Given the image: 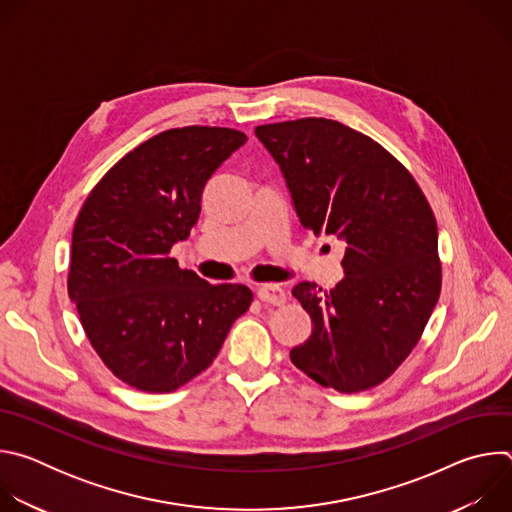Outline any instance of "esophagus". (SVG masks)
I'll return each instance as SVG.
<instances>
[{"label": "esophagus", "instance_id": "obj_1", "mask_svg": "<svg viewBox=\"0 0 512 512\" xmlns=\"http://www.w3.org/2000/svg\"><path fill=\"white\" fill-rule=\"evenodd\" d=\"M257 298L263 302V304H271V306H281L285 302V291L275 285V283H269V285H261L257 289Z\"/></svg>", "mask_w": 512, "mask_h": 512}]
</instances>
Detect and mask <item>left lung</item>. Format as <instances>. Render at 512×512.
<instances>
[{"mask_svg": "<svg viewBox=\"0 0 512 512\" xmlns=\"http://www.w3.org/2000/svg\"><path fill=\"white\" fill-rule=\"evenodd\" d=\"M279 164L304 229L344 241V277L291 294L312 318L291 348L322 387L381 385L419 342L442 291L433 210L409 170L381 143L338 121L306 117L255 127Z\"/></svg>", "mask_w": 512, "mask_h": 512, "instance_id": "obj_1", "label": "left lung"}]
</instances>
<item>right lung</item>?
<instances>
[{
  "label": "right lung",
  "mask_w": 512,
  "mask_h": 512,
  "mask_svg": "<svg viewBox=\"0 0 512 512\" xmlns=\"http://www.w3.org/2000/svg\"><path fill=\"white\" fill-rule=\"evenodd\" d=\"M245 141L229 127L162 131L125 154L77 216L68 296L129 387L170 393L198 377L253 302L247 285H212L170 257L198 221L208 178Z\"/></svg>",
  "instance_id": "add662e5"
}]
</instances>
